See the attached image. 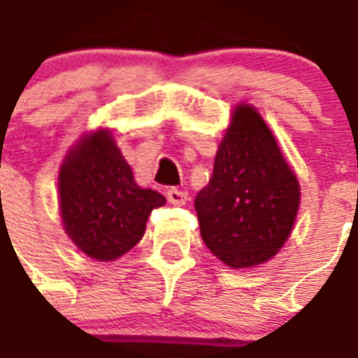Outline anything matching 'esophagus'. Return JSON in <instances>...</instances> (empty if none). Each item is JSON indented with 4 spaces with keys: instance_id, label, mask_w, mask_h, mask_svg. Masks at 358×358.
Here are the masks:
<instances>
[{
    "instance_id": "obj_1",
    "label": "esophagus",
    "mask_w": 358,
    "mask_h": 358,
    "mask_svg": "<svg viewBox=\"0 0 358 358\" xmlns=\"http://www.w3.org/2000/svg\"><path fill=\"white\" fill-rule=\"evenodd\" d=\"M166 196H168V201L173 205H185L188 199V194L185 190H179V188H170Z\"/></svg>"
}]
</instances>
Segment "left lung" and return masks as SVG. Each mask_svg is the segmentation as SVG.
Instances as JSON below:
<instances>
[{
    "label": "left lung",
    "instance_id": "8db88e82",
    "mask_svg": "<svg viewBox=\"0 0 358 358\" xmlns=\"http://www.w3.org/2000/svg\"><path fill=\"white\" fill-rule=\"evenodd\" d=\"M301 203V187L278 141L250 104L231 112L209 185L194 207L201 239L231 268L268 262L284 246Z\"/></svg>",
    "mask_w": 358,
    "mask_h": 358
}]
</instances>
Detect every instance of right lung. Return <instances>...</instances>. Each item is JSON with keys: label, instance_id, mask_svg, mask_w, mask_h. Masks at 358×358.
I'll list each match as a JSON object with an SVG mask.
<instances>
[{"label": "right lung", "instance_id": "right-lung-1", "mask_svg": "<svg viewBox=\"0 0 358 358\" xmlns=\"http://www.w3.org/2000/svg\"><path fill=\"white\" fill-rule=\"evenodd\" d=\"M59 213L69 239L96 262H115L145 234L162 194L141 188L113 140L99 129L69 149L59 168Z\"/></svg>", "mask_w": 358, "mask_h": 358}]
</instances>
